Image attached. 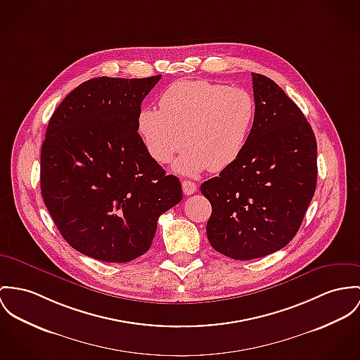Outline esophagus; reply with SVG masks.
Here are the masks:
<instances>
[{
    "label": "esophagus",
    "mask_w": 360,
    "mask_h": 360,
    "mask_svg": "<svg viewBox=\"0 0 360 360\" xmlns=\"http://www.w3.org/2000/svg\"><path fill=\"white\" fill-rule=\"evenodd\" d=\"M182 191L186 195H191L194 192H197V185L192 182V181H184L182 182Z\"/></svg>",
    "instance_id": "1"
}]
</instances>
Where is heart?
<instances>
[{
    "mask_svg": "<svg viewBox=\"0 0 360 360\" xmlns=\"http://www.w3.org/2000/svg\"><path fill=\"white\" fill-rule=\"evenodd\" d=\"M159 105L160 111L139 112V136L162 165L189 148L175 163V169L186 175L207 167L221 171L231 166L244 152L256 117V103L248 90L208 81L172 83Z\"/></svg>",
    "mask_w": 360,
    "mask_h": 360,
    "instance_id": "heart-1",
    "label": "heart"
}]
</instances>
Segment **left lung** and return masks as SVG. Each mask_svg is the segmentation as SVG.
<instances>
[{
    "mask_svg": "<svg viewBox=\"0 0 360 360\" xmlns=\"http://www.w3.org/2000/svg\"><path fill=\"white\" fill-rule=\"evenodd\" d=\"M256 117L247 146L200 191L212 207L207 237L234 260L263 257L299 231L316 188V141L302 110L270 78L252 72Z\"/></svg>",
    "mask_w": 360,
    "mask_h": 360,
    "instance_id": "left-lung-1",
    "label": "left lung"
}]
</instances>
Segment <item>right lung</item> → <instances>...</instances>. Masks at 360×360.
Returning <instances> with one entry per match:
<instances>
[{"instance_id":"obj_1","label":"right lung","mask_w":360,"mask_h":360,"mask_svg":"<svg viewBox=\"0 0 360 360\" xmlns=\"http://www.w3.org/2000/svg\"><path fill=\"white\" fill-rule=\"evenodd\" d=\"M162 75L100 77L56 108L41 149V193L63 238L108 263L150 248L158 219L182 186L149 155L137 130L142 100Z\"/></svg>"}]
</instances>
